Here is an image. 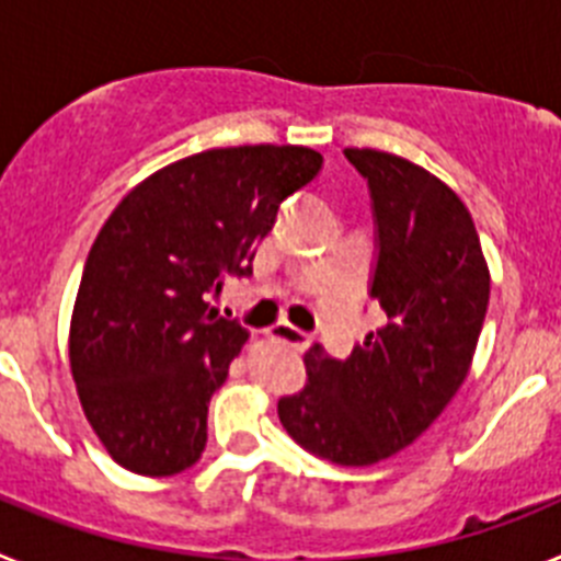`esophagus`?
<instances>
[{
  "mask_svg": "<svg viewBox=\"0 0 561 561\" xmlns=\"http://www.w3.org/2000/svg\"><path fill=\"white\" fill-rule=\"evenodd\" d=\"M270 336H272V340H277V342H284V345H291L295 351H306L311 345V336L306 334V331L295 329V325H289V323H277L275 329L270 331Z\"/></svg>",
  "mask_w": 561,
  "mask_h": 561,
  "instance_id": "1",
  "label": "esophagus"
}]
</instances>
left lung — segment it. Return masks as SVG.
<instances>
[{
	"label": "left lung",
	"instance_id": "obj_1",
	"mask_svg": "<svg viewBox=\"0 0 561 561\" xmlns=\"http://www.w3.org/2000/svg\"><path fill=\"white\" fill-rule=\"evenodd\" d=\"M345 157L370 187L379 247L370 297L388 320L342 362L311 345L309 379L277 401V415L317 458L370 466L410 447L463 385L489 266L472 216L438 176L374 148H345Z\"/></svg>",
	"mask_w": 561,
	"mask_h": 561
}]
</instances>
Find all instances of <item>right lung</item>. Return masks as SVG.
I'll list each match as a JSON object with an SVG mask.
<instances>
[{
	"label": "right lung",
	"instance_id": "right-lung-1",
	"mask_svg": "<svg viewBox=\"0 0 561 561\" xmlns=\"http://www.w3.org/2000/svg\"><path fill=\"white\" fill-rule=\"evenodd\" d=\"M323 157L304 146L210 148L128 191L89 250L69 365L95 435L123 469L185 472L207 444V404L247 329L210 309L227 275H252L280 202Z\"/></svg>",
	"mask_w": 561,
	"mask_h": 561
}]
</instances>
